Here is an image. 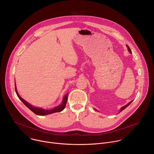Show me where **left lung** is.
Returning <instances> with one entry per match:
<instances>
[{"instance_id":"1","label":"left lung","mask_w":154,"mask_h":154,"mask_svg":"<svg viewBox=\"0 0 154 154\" xmlns=\"http://www.w3.org/2000/svg\"><path fill=\"white\" fill-rule=\"evenodd\" d=\"M127 47H128V51H129V52H130V53H131V49H130V48H129V46H128V45H127ZM132 101H130V102H129V103H128V104H127V105H125V106H123V107H122V108H121V109H120V112H122V111H123V110H124V109H125V108H127V107H128V106H129V105H130V104H131V103H132ZM95 111H97V109H95Z\"/></svg>"}]
</instances>
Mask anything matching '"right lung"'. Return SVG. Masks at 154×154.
<instances>
[{
    "instance_id": "add662e5",
    "label": "right lung",
    "mask_w": 154,
    "mask_h": 154,
    "mask_svg": "<svg viewBox=\"0 0 154 154\" xmlns=\"http://www.w3.org/2000/svg\"><path fill=\"white\" fill-rule=\"evenodd\" d=\"M15 90H16V92L17 95L18 96L19 98L23 102V103L28 108H29L32 112H33L34 114H35L37 116H46V115H48V114H51L53 113H55V112H61L62 111H63L66 106V102L68 100V93L67 94H66L65 95V97H63V101L62 102V104L56 106V108L51 109V110H46V109H43L42 108H36L34 107L32 105H31L29 103H28L27 101H26L25 100H23L18 94L17 89H16V86L15 85Z\"/></svg>"
}]
</instances>
